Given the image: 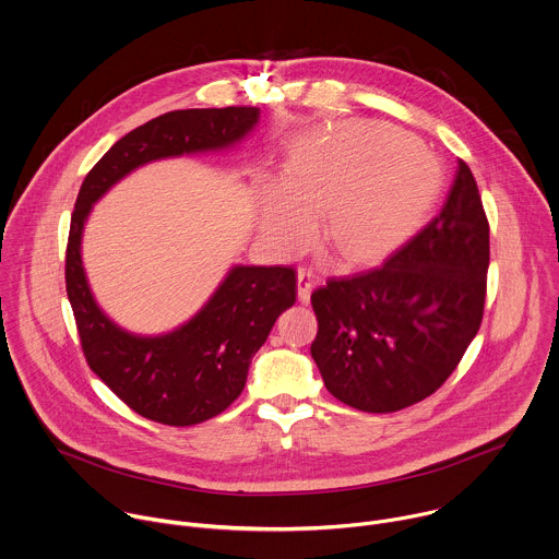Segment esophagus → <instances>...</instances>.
Listing matches in <instances>:
<instances>
[{
    "mask_svg": "<svg viewBox=\"0 0 559 559\" xmlns=\"http://www.w3.org/2000/svg\"><path fill=\"white\" fill-rule=\"evenodd\" d=\"M316 285V272L311 267H298V298L302 302H309V296H311V289Z\"/></svg>",
    "mask_w": 559,
    "mask_h": 559,
    "instance_id": "1",
    "label": "esophagus"
}]
</instances>
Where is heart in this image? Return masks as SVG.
<instances>
[{"mask_svg":"<svg viewBox=\"0 0 559 559\" xmlns=\"http://www.w3.org/2000/svg\"><path fill=\"white\" fill-rule=\"evenodd\" d=\"M437 170L393 127L350 122L305 146L285 181L263 191V228L278 250L307 248L326 210L324 243L348 261L373 259L400 243L428 213Z\"/></svg>","mask_w":559,"mask_h":559,"instance_id":"1","label":"heart"}]
</instances>
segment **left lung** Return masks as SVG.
I'll list each match as a JSON object with an SVG mask.
<instances>
[{"label":"left lung","instance_id":"obj_1","mask_svg":"<svg viewBox=\"0 0 559 559\" xmlns=\"http://www.w3.org/2000/svg\"><path fill=\"white\" fill-rule=\"evenodd\" d=\"M489 222L459 157L441 211L382 265L313 289L311 357L326 391L364 413H395L443 386L480 329Z\"/></svg>","mask_w":559,"mask_h":559}]
</instances>
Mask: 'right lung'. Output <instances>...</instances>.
Wrapping results in <instances>:
<instances>
[{"mask_svg": "<svg viewBox=\"0 0 559 559\" xmlns=\"http://www.w3.org/2000/svg\"><path fill=\"white\" fill-rule=\"evenodd\" d=\"M257 107L177 109L120 138L85 175L66 248V292L81 348L94 373L140 417L183 428L222 415L243 391L254 353L276 318L296 302V270L235 267L209 305L183 326L140 337L116 326L94 302L81 261L83 224L92 204L120 177L151 159L241 140Z\"/></svg>", "mask_w": 559, "mask_h": 559, "instance_id": "obj_1", "label": "right lung"}]
</instances>
